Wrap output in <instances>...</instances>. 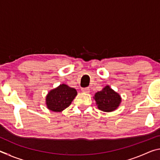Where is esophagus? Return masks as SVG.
I'll return each instance as SVG.
<instances>
[{
	"label": "esophagus",
	"instance_id": "1",
	"mask_svg": "<svg viewBox=\"0 0 160 160\" xmlns=\"http://www.w3.org/2000/svg\"><path fill=\"white\" fill-rule=\"evenodd\" d=\"M90 88H82V92H85V93H89L90 92Z\"/></svg>",
	"mask_w": 160,
	"mask_h": 160
}]
</instances>
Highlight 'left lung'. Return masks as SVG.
<instances>
[{"label": "left lung", "instance_id": "1", "mask_svg": "<svg viewBox=\"0 0 160 160\" xmlns=\"http://www.w3.org/2000/svg\"><path fill=\"white\" fill-rule=\"evenodd\" d=\"M97 107L102 112H110L116 110L121 102L119 94L107 85L102 90L97 92L94 97Z\"/></svg>", "mask_w": 160, "mask_h": 160}]
</instances>
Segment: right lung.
<instances>
[{
	"label": "right lung",
	"instance_id": "1",
	"mask_svg": "<svg viewBox=\"0 0 160 160\" xmlns=\"http://www.w3.org/2000/svg\"><path fill=\"white\" fill-rule=\"evenodd\" d=\"M76 95L75 89L62 84L48 93L46 97V104L49 110L61 112L70 106Z\"/></svg>",
	"mask_w": 160,
	"mask_h": 160
}]
</instances>
